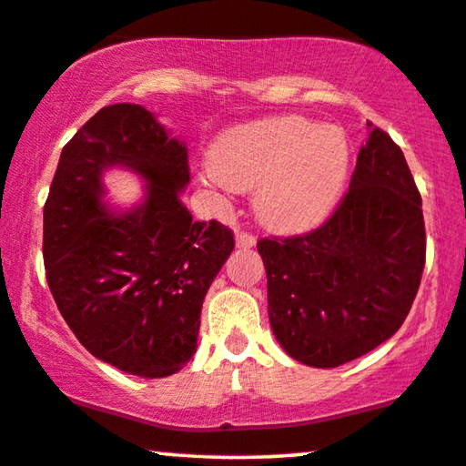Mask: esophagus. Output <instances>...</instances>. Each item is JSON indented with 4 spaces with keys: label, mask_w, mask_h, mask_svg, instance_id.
<instances>
[{
    "label": "esophagus",
    "mask_w": 466,
    "mask_h": 466,
    "mask_svg": "<svg viewBox=\"0 0 466 466\" xmlns=\"http://www.w3.org/2000/svg\"><path fill=\"white\" fill-rule=\"evenodd\" d=\"M236 245L240 248H251L255 245V236L248 232H238L236 234Z\"/></svg>",
    "instance_id": "34e87169"
}]
</instances>
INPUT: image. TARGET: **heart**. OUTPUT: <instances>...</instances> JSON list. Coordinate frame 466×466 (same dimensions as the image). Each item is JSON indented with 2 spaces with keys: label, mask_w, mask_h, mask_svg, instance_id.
Returning <instances> with one entry per match:
<instances>
[{
  "label": "heart",
  "mask_w": 466,
  "mask_h": 466,
  "mask_svg": "<svg viewBox=\"0 0 466 466\" xmlns=\"http://www.w3.org/2000/svg\"><path fill=\"white\" fill-rule=\"evenodd\" d=\"M207 168L213 186L253 189L259 221L279 232H304L333 211L349 177L344 130L299 116L232 128L218 141Z\"/></svg>",
  "instance_id": "1"
}]
</instances>
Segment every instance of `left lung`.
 Instances as JSON below:
<instances>
[{"label":"left lung","instance_id":"1","mask_svg":"<svg viewBox=\"0 0 466 466\" xmlns=\"http://www.w3.org/2000/svg\"><path fill=\"white\" fill-rule=\"evenodd\" d=\"M370 127L350 187L317 230L259 238L268 317L285 352L338 367L403 325L427 259L422 198L401 147Z\"/></svg>","mask_w":466,"mask_h":466}]
</instances>
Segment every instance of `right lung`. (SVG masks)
I'll return each instance as SVG.
<instances>
[{
    "label": "right lung",
    "mask_w": 466,
    "mask_h": 466,
    "mask_svg": "<svg viewBox=\"0 0 466 466\" xmlns=\"http://www.w3.org/2000/svg\"><path fill=\"white\" fill-rule=\"evenodd\" d=\"M148 181L124 214L100 205L102 170ZM187 147L141 105L103 107L63 147L44 205L46 280L90 355L141 378L179 371L196 352L202 301L234 234L181 202Z\"/></svg>",
    "instance_id": "obj_1"
}]
</instances>
